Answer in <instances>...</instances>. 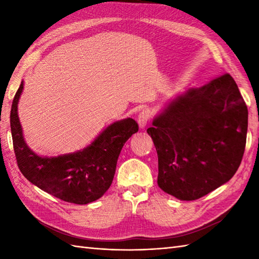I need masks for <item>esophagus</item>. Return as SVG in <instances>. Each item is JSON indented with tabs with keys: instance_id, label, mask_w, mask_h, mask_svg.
Masks as SVG:
<instances>
[{
	"instance_id": "esophagus-1",
	"label": "esophagus",
	"mask_w": 259,
	"mask_h": 259,
	"mask_svg": "<svg viewBox=\"0 0 259 259\" xmlns=\"http://www.w3.org/2000/svg\"><path fill=\"white\" fill-rule=\"evenodd\" d=\"M149 118H150V112L148 111V110H142L138 115V123H139L140 129L146 128L148 121H149Z\"/></svg>"
}]
</instances>
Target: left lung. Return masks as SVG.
<instances>
[{"instance_id": "obj_1", "label": "left lung", "mask_w": 259, "mask_h": 259, "mask_svg": "<svg viewBox=\"0 0 259 259\" xmlns=\"http://www.w3.org/2000/svg\"><path fill=\"white\" fill-rule=\"evenodd\" d=\"M248 110L230 74L171 99L147 133L158 155V186L179 200H196L237 171Z\"/></svg>"}]
</instances>
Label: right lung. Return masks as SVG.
Wrapping results in <instances>:
<instances>
[{
	"label": "right lung",
	"instance_id": "right-lung-1",
	"mask_svg": "<svg viewBox=\"0 0 259 259\" xmlns=\"http://www.w3.org/2000/svg\"><path fill=\"white\" fill-rule=\"evenodd\" d=\"M23 88L22 81L10 115L21 172L30 183L63 201L87 205L101 198L112 184L121 149L138 131V123L131 118L115 121L83 149L57 157L38 156L26 145L20 123L18 104Z\"/></svg>",
	"mask_w": 259,
	"mask_h": 259
}]
</instances>
